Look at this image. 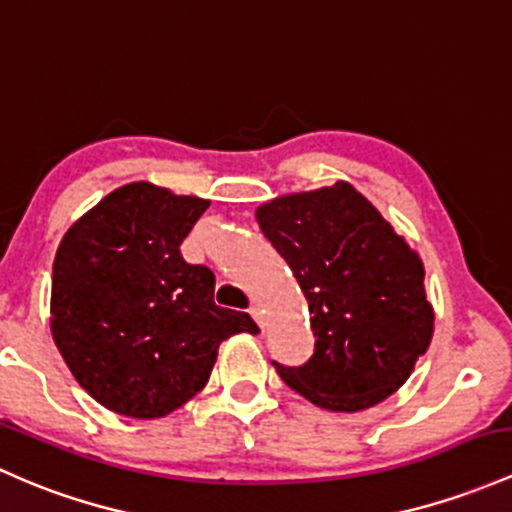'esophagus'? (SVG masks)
<instances>
[{
    "label": "esophagus",
    "instance_id": "esophagus-1",
    "mask_svg": "<svg viewBox=\"0 0 512 512\" xmlns=\"http://www.w3.org/2000/svg\"><path fill=\"white\" fill-rule=\"evenodd\" d=\"M249 315L254 317L258 327H263V312H261V307H256V305H254V307H249Z\"/></svg>",
    "mask_w": 512,
    "mask_h": 512
}]
</instances>
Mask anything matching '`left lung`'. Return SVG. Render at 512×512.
Returning <instances> with one entry per match:
<instances>
[{
	"label": "left lung",
	"instance_id": "1",
	"mask_svg": "<svg viewBox=\"0 0 512 512\" xmlns=\"http://www.w3.org/2000/svg\"><path fill=\"white\" fill-rule=\"evenodd\" d=\"M256 219L298 280L315 334L302 366L273 361L278 376L332 412H359L393 395L434 332L420 256L344 180L276 197Z\"/></svg>",
	"mask_w": 512,
	"mask_h": 512
}]
</instances>
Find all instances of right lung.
<instances>
[{
    "mask_svg": "<svg viewBox=\"0 0 512 512\" xmlns=\"http://www.w3.org/2000/svg\"><path fill=\"white\" fill-rule=\"evenodd\" d=\"M207 207L141 180L109 192L60 241L53 342L107 410L136 420L178 410L210 381L224 339L258 332L246 312L214 305V273L180 254Z\"/></svg>",
    "mask_w": 512,
    "mask_h": 512,
    "instance_id": "right-lung-1",
    "label": "right lung"
}]
</instances>
